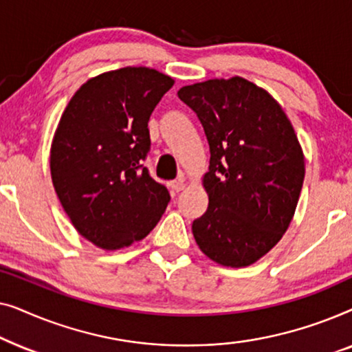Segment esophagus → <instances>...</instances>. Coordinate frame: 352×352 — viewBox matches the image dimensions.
I'll return each instance as SVG.
<instances>
[{"label": "esophagus", "mask_w": 352, "mask_h": 352, "mask_svg": "<svg viewBox=\"0 0 352 352\" xmlns=\"http://www.w3.org/2000/svg\"><path fill=\"white\" fill-rule=\"evenodd\" d=\"M171 189L175 190V192H181V190H184V189H186V182H184V179L173 181V182H171Z\"/></svg>", "instance_id": "esophagus-1"}]
</instances>
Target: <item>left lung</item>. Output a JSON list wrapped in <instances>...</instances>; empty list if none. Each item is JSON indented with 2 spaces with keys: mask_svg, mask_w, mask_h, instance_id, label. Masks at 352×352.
Listing matches in <instances>:
<instances>
[{
  "mask_svg": "<svg viewBox=\"0 0 352 352\" xmlns=\"http://www.w3.org/2000/svg\"><path fill=\"white\" fill-rule=\"evenodd\" d=\"M210 146L201 177L208 208L192 224L199 248L228 267L256 263L287 232L305 181V153L282 105L242 78H211L177 91Z\"/></svg>",
  "mask_w": 352,
  "mask_h": 352,
  "instance_id": "left-lung-1",
  "label": "left lung"
}]
</instances>
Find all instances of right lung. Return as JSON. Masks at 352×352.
<instances>
[{"mask_svg": "<svg viewBox=\"0 0 352 352\" xmlns=\"http://www.w3.org/2000/svg\"><path fill=\"white\" fill-rule=\"evenodd\" d=\"M175 80L148 67L104 72L72 96L51 142V177L70 223L105 252L155 228L170 194L142 166L148 118Z\"/></svg>", "mask_w": 352, "mask_h": 352, "instance_id": "right-lung-1", "label": "right lung"}]
</instances>
